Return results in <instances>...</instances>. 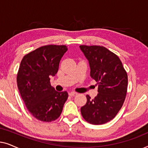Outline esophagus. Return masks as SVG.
<instances>
[{
    "label": "esophagus",
    "mask_w": 148,
    "mask_h": 148,
    "mask_svg": "<svg viewBox=\"0 0 148 148\" xmlns=\"http://www.w3.org/2000/svg\"><path fill=\"white\" fill-rule=\"evenodd\" d=\"M69 96H76V95H77V92H69Z\"/></svg>",
    "instance_id": "34e87169"
}]
</instances>
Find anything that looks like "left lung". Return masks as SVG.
Segmentation results:
<instances>
[{
	"mask_svg": "<svg viewBox=\"0 0 148 148\" xmlns=\"http://www.w3.org/2000/svg\"><path fill=\"white\" fill-rule=\"evenodd\" d=\"M79 47L89 60L91 77L98 84V94L92 100L87 95L81 113L90 124H104L114 119L122 108L127 92V73L119 56L104 46Z\"/></svg>",
	"mask_w": 148,
	"mask_h": 148,
	"instance_id": "obj_1",
	"label": "left lung"
}]
</instances>
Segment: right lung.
Here are the masks:
<instances>
[{
  "mask_svg": "<svg viewBox=\"0 0 148 148\" xmlns=\"http://www.w3.org/2000/svg\"><path fill=\"white\" fill-rule=\"evenodd\" d=\"M66 50L65 45H46L25 54L21 60L17 87L28 111L38 120H56L67 100L68 93L56 92L50 82Z\"/></svg>",
  "mask_w": 148,
  "mask_h": 148,
  "instance_id": "right-lung-1",
  "label": "right lung"
}]
</instances>
